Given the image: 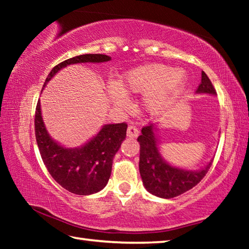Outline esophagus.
Returning a JSON list of instances; mask_svg holds the SVG:
<instances>
[{
	"label": "esophagus",
	"mask_w": 249,
	"mask_h": 249,
	"mask_svg": "<svg viewBox=\"0 0 249 249\" xmlns=\"http://www.w3.org/2000/svg\"><path fill=\"white\" fill-rule=\"evenodd\" d=\"M138 134H140V132H138V129L136 126L134 125H129L128 128H127V136L129 138H136L138 136Z\"/></svg>",
	"instance_id": "esophagus-1"
}]
</instances>
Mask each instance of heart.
Here are the masks:
<instances>
[{
	"mask_svg": "<svg viewBox=\"0 0 249 249\" xmlns=\"http://www.w3.org/2000/svg\"><path fill=\"white\" fill-rule=\"evenodd\" d=\"M187 74L162 64H145L129 69L122 75L120 86L111 82L107 94L112 103L124 108L127 95L145 94L142 107L151 116H159L174 104L184 90Z\"/></svg>",
	"mask_w": 249,
	"mask_h": 249,
	"instance_id": "obj_1",
	"label": "heart"
}]
</instances>
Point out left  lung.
Returning <instances> with one entry per match:
<instances>
[{
  "mask_svg": "<svg viewBox=\"0 0 249 249\" xmlns=\"http://www.w3.org/2000/svg\"><path fill=\"white\" fill-rule=\"evenodd\" d=\"M196 93L216 95L215 89L204 71H202L201 83ZM157 132L158 126L150 124L142 129V135L137 138L141 145L140 172L147 191L162 199H171L187 192L199 183L209 171L213 159L197 170L171 165L160 150Z\"/></svg>",
  "mask_w": 249,
  "mask_h": 249,
  "instance_id": "8db88e82",
  "label": "left lung"
}]
</instances>
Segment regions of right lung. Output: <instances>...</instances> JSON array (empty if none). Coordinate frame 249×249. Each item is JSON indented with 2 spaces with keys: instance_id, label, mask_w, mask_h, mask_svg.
Returning <instances> with one entry per match:
<instances>
[{
  "instance_id": "1",
  "label": "right lung",
  "mask_w": 249,
  "mask_h": 249,
  "mask_svg": "<svg viewBox=\"0 0 249 249\" xmlns=\"http://www.w3.org/2000/svg\"><path fill=\"white\" fill-rule=\"evenodd\" d=\"M111 57L86 53L67 59L53 67L46 78L44 88L59 71L70 65L102 64ZM125 123L104 124L90 141L74 148L54 141L48 133L38 101L35 114V135L46 168L56 182L71 193L90 196L104 189L112 172L113 158L126 137Z\"/></svg>"
}]
</instances>
